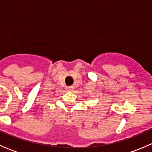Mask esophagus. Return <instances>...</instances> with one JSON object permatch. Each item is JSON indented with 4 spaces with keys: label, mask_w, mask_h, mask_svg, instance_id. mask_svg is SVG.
<instances>
[{
    "label": "esophagus",
    "mask_w": 152,
    "mask_h": 152,
    "mask_svg": "<svg viewBox=\"0 0 152 152\" xmlns=\"http://www.w3.org/2000/svg\"><path fill=\"white\" fill-rule=\"evenodd\" d=\"M74 90V87L73 86H70V87H66V90L67 91L71 92Z\"/></svg>",
    "instance_id": "obj_1"
}]
</instances>
